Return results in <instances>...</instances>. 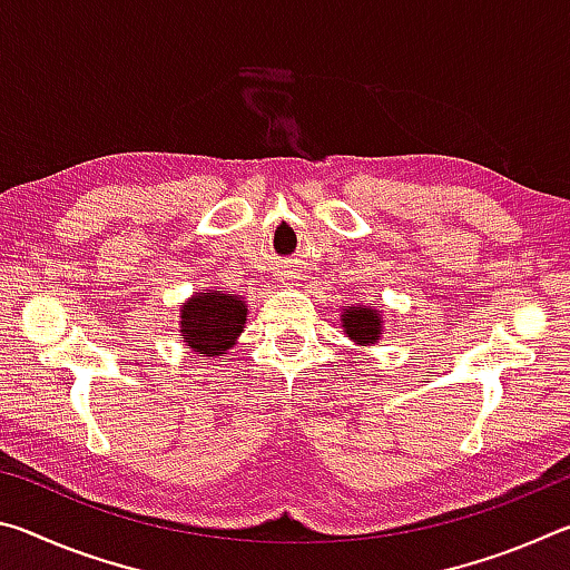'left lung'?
<instances>
[{"label": "left lung", "instance_id": "obj_1", "mask_svg": "<svg viewBox=\"0 0 570 570\" xmlns=\"http://www.w3.org/2000/svg\"><path fill=\"white\" fill-rule=\"evenodd\" d=\"M342 326L360 346H370L382 334V314L372 306H346L342 312Z\"/></svg>", "mask_w": 570, "mask_h": 570}]
</instances>
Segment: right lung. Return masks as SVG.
<instances>
[{"mask_svg": "<svg viewBox=\"0 0 570 570\" xmlns=\"http://www.w3.org/2000/svg\"><path fill=\"white\" fill-rule=\"evenodd\" d=\"M246 314L240 296L200 288L180 306V340L198 356H224L244 332Z\"/></svg>", "mask_w": 570, "mask_h": 570, "instance_id": "1", "label": "right lung"}]
</instances>
